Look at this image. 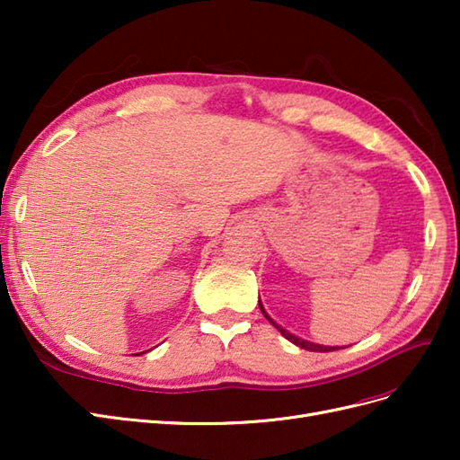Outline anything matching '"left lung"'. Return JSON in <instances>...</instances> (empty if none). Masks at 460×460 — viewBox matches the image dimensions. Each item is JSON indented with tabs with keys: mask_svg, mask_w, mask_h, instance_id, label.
I'll return each instance as SVG.
<instances>
[{
	"mask_svg": "<svg viewBox=\"0 0 460 460\" xmlns=\"http://www.w3.org/2000/svg\"><path fill=\"white\" fill-rule=\"evenodd\" d=\"M259 309L262 311V314L264 316H267L269 320H270V323H272V326L274 328H278V332H280L282 333V336L286 338V340H289L291 343H296V345H299L301 347V349H307V351H318V353H324V351H336V349H333V347H323V345H316V343H309V341H305V340H299V338H296V336H291V333L289 332H286L284 328H280V326H278L276 323H274V320L267 314V311H264L262 309V305H261V301H259Z\"/></svg>",
	"mask_w": 460,
	"mask_h": 460,
	"instance_id": "8db88e82",
	"label": "left lung"
}]
</instances>
